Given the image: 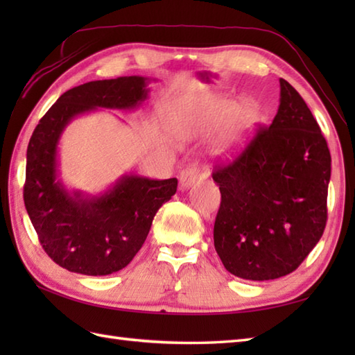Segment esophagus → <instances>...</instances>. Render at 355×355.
I'll return each mask as SVG.
<instances>
[{"label": "esophagus", "mask_w": 355, "mask_h": 355, "mask_svg": "<svg viewBox=\"0 0 355 355\" xmlns=\"http://www.w3.org/2000/svg\"><path fill=\"white\" fill-rule=\"evenodd\" d=\"M200 177V168L197 164H189L180 172V183H182L183 189H189V187L197 182Z\"/></svg>", "instance_id": "esophagus-1"}]
</instances>
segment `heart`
Wrapping results in <instances>:
<instances>
[{
    "label": "heart",
    "instance_id": "heart-1",
    "mask_svg": "<svg viewBox=\"0 0 355 355\" xmlns=\"http://www.w3.org/2000/svg\"><path fill=\"white\" fill-rule=\"evenodd\" d=\"M259 119L258 105L250 97L232 101L229 96L210 94L183 102L173 112V123L183 134L209 130L224 122L216 154L233 157L243 148Z\"/></svg>",
    "mask_w": 355,
    "mask_h": 355
}]
</instances>
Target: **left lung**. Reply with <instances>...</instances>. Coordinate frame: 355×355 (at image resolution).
I'll list each match as a JSON object with an SVG mask.
<instances>
[{"label":"left lung","instance_id":"left-lung-1","mask_svg":"<svg viewBox=\"0 0 355 355\" xmlns=\"http://www.w3.org/2000/svg\"><path fill=\"white\" fill-rule=\"evenodd\" d=\"M281 103L235 160L212 177L221 205L215 250L232 275L270 281L304 262L327 225L331 154L310 108L285 79Z\"/></svg>","mask_w":355,"mask_h":355}]
</instances>
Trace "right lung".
<instances>
[{"mask_svg":"<svg viewBox=\"0 0 355 355\" xmlns=\"http://www.w3.org/2000/svg\"><path fill=\"white\" fill-rule=\"evenodd\" d=\"M148 79L93 80L65 92L45 112L27 148L24 205L40 243L58 266L105 276L125 268L141 248L157 210L177 192V178L125 175L101 197L70 193L58 180V143L73 117L96 108L132 110Z\"/></svg>","mask_w":355,"mask_h":355,"instance_id":"right-lung-1","label":"right lung"}]
</instances>
